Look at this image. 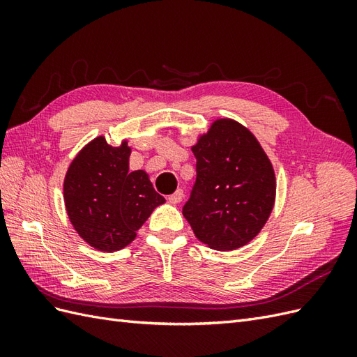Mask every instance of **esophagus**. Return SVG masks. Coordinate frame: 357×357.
<instances>
[{
    "mask_svg": "<svg viewBox=\"0 0 357 357\" xmlns=\"http://www.w3.org/2000/svg\"><path fill=\"white\" fill-rule=\"evenodd\" d=\"M183 197H185V193H183L181 189H178V190H176L174 193H172V195H169L168 199H169L171 204H180L183 201Z\"/></svg>",
    "mask_w": 357,
    "mask_h": 357,
    "instance_id": "1",
    "label": "esophagus"
}]
</instances>
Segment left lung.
Returning a JSON list of instances; mask_svg holds the SVG:
<instances>
[{"mask_svg":"<svg viewBox=\"0 0 357 357\" xmlns=\"http://www.w3.org/2000/svg\"><path fill=\"white\" fill-rule=\"evenodd\" d=\"M197 183L183 207L197 238L236 250L262 231L275 204V172L257 138L234 119H215L198 135Z\"/></svg>","mask_w":357,"mask_h":357,"instance_id":"obj_1","label":"left lung"}]
</instances>
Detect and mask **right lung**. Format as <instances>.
Masks as SVG:
<instances>
[{
  "label": "right lung",
  "mask_w": 357,
  "mask_h": 357,
  "mask_svg": "<svg viewBox=\"0 0 357 357\" xmlns=\"http://www.w3.org/2000/svg\"><path fill=\"white\" fill-rule=\"evenodd\" d=\"M128 139L110 146L100 135L73 159L63 180V202L75 232L100 252L131 244L152 211L165 202L144 169L129 171Z\"/></svg>",
  "instance_id": "right-lung-1"
}]
</instances>
